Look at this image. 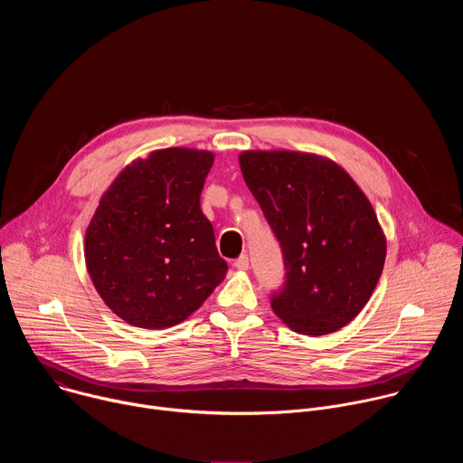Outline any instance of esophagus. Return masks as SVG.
I'll use <instances>...</instances> for the list:
<instances>
[{"label": "esophagus", "instance_id": "obj_1", "mask_svg": "<svg viewBox=\"0 0 463 463\" xmlns=\"http://www.w3.org/2000/svg\"><path fill=\"white\" fill-rule=\"evenodd\" d=\"M234 268L238 271H247L249 269V256L247 254H241L238 260H234Z\"/></svg>", "mask_w": 463, "mask_h": 463}]
</instances>
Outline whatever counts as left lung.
<instances>
[{
	"instance_id": "left-lung-1",
	"label": "left lung",
	"mask_w": 463,
	"mask_h": 463,
	"mask_svg": "<svg viewBox=\"0 0 463 463\" xmlns=\"http://www.w3.org/2000/svg\"><path fill=\"white\" fill-rule=\"evenodd\" d=\"M243 179L280 241L286 284L271 307L293 332H339L370 300L386 236L352 175L324 156L245 150Z\"/></svg>"
}]
</instances>
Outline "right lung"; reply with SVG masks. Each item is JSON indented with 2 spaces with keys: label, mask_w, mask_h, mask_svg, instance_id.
Returning a JSON list of instances; mask_svg holds the SVG:
<instances>
[{
  "label": "right lung",
  "mask_w": 463,
  "mask_h": 463,
  "mask_svg": "<svg viewBox=\"0 0 463 463\" xmlns=\"http://www.w3.org/2000/svg\"><path fill=\"white\" fill-rule=\"evenodd\" d=\"M213 163L209 150H154L124 166L102 194L86 231V268L124 322L175 326L223 282L227 261L200 207Z\"/></svg>",
  "instance_id": "add662e5"
}]
</instances>
